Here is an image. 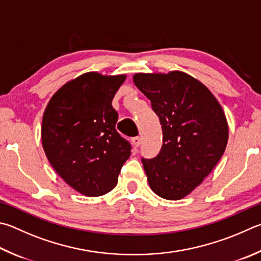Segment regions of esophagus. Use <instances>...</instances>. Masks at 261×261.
<instances>
[{
	"mask_svg": "<svg viewBox=\"0 0 261 261\" xmlns=\"http://www.w3.org/2000/svg\"><path fill=\"white\" fill-rule=\"evenodd\" d=\"M132 143H134L135 147H139L141 144V138L140 137H135V138H132Z\"/></svg>",
	"mask_w": 261,
	"mask_h": 261,
	"instance_id": "1",
	"label": "esophagus"
}]
</instances>
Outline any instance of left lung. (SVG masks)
Masks as SVG:
<instances>
[{
    "label": "left lung",
    "mask_w": 261,
    "mask_h": 261,
    "mask_svg": "<svg viewBox=\"0 0 261 261\" xmlns=\"http://www.w3.org/2000/svg\"><path fill=\"white\" fill-rule=\"evenodd\" d=\"M134 82L150 100L163 131L159 155L143 159L149 187L165 200H181L224 154L228 141L225 113L204 84L180 70L137 73Z\"/></svg>",
    "instance_id": "8db88e82"
}]
</instances>
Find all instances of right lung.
<instances>
[{
    "label": "right lung",
    "instance_id": "right-lung-1",
    "mask_svg": "<svg viewBox=\"0 0 261 261\" xmlns=\"http://www.w3.org/2000/svg\"><path fill=\"white\" fill-rule=\"evenodd\" d=\"M126 75L89 72L65 83L51 97L42 118L41 138L52 168L85 196L116 186L131 146L116 131L112 100Z\"/></svg>",
    "mask_w": 261,
    "mask_h": 261
}]
</instances>
